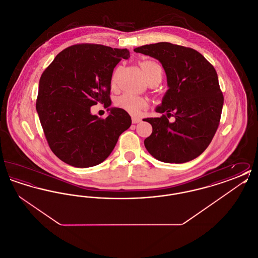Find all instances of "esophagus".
Here are the masks:
<instances>
[{"label": "esophagus", "instance_id": "obj_1", "mask_svg": "<svg viewBox=\"0 0 258 258\" xmlns=\"http://www.w3.org/2000/svg\"><path fill=\"white\" fill-rule=\"evenodd\" d=\"M132 121H133V123H138L141 122V119H139V118H135V117H133Z\"/></svg>", "mask_w": 258, "mask_h": 258}]
</instances>
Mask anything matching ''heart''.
Returning <instances> with one entry per match:
<instances>
[{
    "mask_svg": "<svg viewBox=\"0 0 258 258\" xmlns=\"http://www.w3.org/2000/svg\"><path fill=\"white\" fill-rule=\"evenodd\" d=\"M140 68L145 75L149 83L158 81L160 82L163 76V70L160 62L155 59H146L140 61ZM116 82V74L111 79L112 85ZM117 104L120 108L128 112L130 114L137 116L143 111L147 110L149 101L145 98L135 96L131 93H124L117 100Z\"/></svg>",
    "mask_w": 258,
    "mask_h": 258,
    "instance_id": "1",
    "label": "heart"
}]
</instances>
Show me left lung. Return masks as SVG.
Wrapping results in <instances>:
<instances>
[{"mask_svg": "<svg viewBox=\"0 0 258 258\" xmlns=\"http://www.w3.org/2000/svg\"><path fill=\"white\" fill-rule=\"evenodd\" d=\"M161 62L167 90L156 111L160 118L144 119L152 124V135L144 140L148 152L157 160L183 163L201 155L216 134L223 105L215 68L197 50L159 42L135 49ZM174 117L170 123L168 118Z\"/></svg>", "mask_w": 258, "mask_h": 258, "instance_id": "left-lung-1", "label": "left lung"}]
</instances>
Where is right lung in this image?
I'll use <instances>...</instances> for the list:
<instances>
[{
    "mask_svg": "<svg viewBox=\"0 0 258 258\" xmlns=\"http://www.w3.org/2000/svg\"><path fill=\"white\" fill-rule=\"evenodd\" d=\"M130 51L80 43L61 51L39 79L37 107L51 151L63 162L79 168L101 163L119 136L131 124L122 108L105 118L91 114V106L111 104V78Z\"/></svg>",
    "mask_w": 258,
    "mask_h": 258,
    "instance_id": "right-lung-1",
    "label": "right lung"
}]
</instances>
